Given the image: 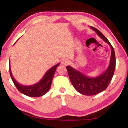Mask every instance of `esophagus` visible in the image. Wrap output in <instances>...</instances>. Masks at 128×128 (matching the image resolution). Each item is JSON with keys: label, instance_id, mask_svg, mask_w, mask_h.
<instances>
[{"label": "esophagus", "instance_id": "1", "mask_svg": "<svg viewBox=\"0 0 128 128\" xmlns=\"http://www.w3.org/2000/svg\"><path fill=\"white\" fill-rule=\"evenodd\" d=\"M69 63V60L68 59H66V58H64V59L62 60V64L64 65V66H66V65L68 64Z\"/></svg>", "mask_w": 128, "mask_h": 128}]
</instances>
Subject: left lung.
<instances>
[{
    "label": "left lung",
    "instance_id": "1",
    "mask_svg": "<svg viewBox=\"0 0 128 128\" xmlns=\"http://www.w3.org/2000/svg\"><path fill=\"white\" fill-rule=\"evenodd\" d=\"M90 27L110 45L111 48V55L108 68L98 77H89L80 71L76 70L72 66H66L69 79L73 87L78 92L85 95H94L104 90L111 81L116 66L115 54L111 43L99 30L94 27Z\"/></svg>",
    "mask_w": 128,
    "mask_h": 128
}]
</instances>
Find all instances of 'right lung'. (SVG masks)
<instances>
[{"mask_svg": "<svg viewBox=\"0 0 128 128\" xmlns=\"http://www.w3.org/2000/svg\"><path fill=\"white\" fill-rule=\"evenodd\" d=\"M59 63H58L55 66H53L48 70L47 71L40 81H39L34 85L30 86H24L21 85L20 83L17 82L16 80L13 77L10 66V73L13 82L19 92L28 96L38 97L46 94L49 91L56 68L59 66Z\"/></svg>", "mask_w": 128, "mask_h": 128, "instance_id": "obj_1", "label": "right lung"}]
</instances>
